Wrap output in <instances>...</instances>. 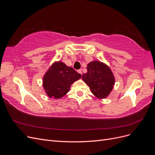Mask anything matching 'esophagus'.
I'll return each mask as SVG.
<instances>
[{
  "label": "esophagus",
  "instance_id": "1",
  "mask_svg": "<svg viewBox=\"0 0 155 155\" xmlns=\"http://www.w3.org/2000/svg\"><path fill=\"white\" fill-rule=\"evenodd\" d=\"M78 72L79 74H81V75H82V71H81V69L78 70Z\"/></svg>",
  "mask_w": 155,
  "mask_h": 155
}]
</instances>
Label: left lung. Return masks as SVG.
<instances>
[{
    "label": "left lung",
    "instance_id": "obj_1",
    "mask_svg": "<svg viewBox=\"0 0 155 155\" xmlns=\"http://www.w3.org/2000/svg\"><path fill=\"white\" fill-rule=\"evenodd\" d=\"M87 71L83 74L82 79L93 94L100 99L109 96L115 81L110 68L100 61H94L88 64Z\"/></svg>",
    "mask_w": 155,
    "mask_h": 155
}]
</instances>
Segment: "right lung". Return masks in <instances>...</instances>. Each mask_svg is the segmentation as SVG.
Listing matches in <instances>:
<instances>
[{"mask_svg":"<svg viewBox=\"0 0 155 155\" xmlns=\"http://www.w3.org/2000/svg\"><path fill=\"white\" fill-rule=\"evenodd\" d=\"M81 78L72 67L62 62H55L43 78V87L50 97H62L69 91L72 84Z\"/></svg>","mask_w":155,"mask_h":155,"instance_id":"1","label":"right lung"}]
</instances>
